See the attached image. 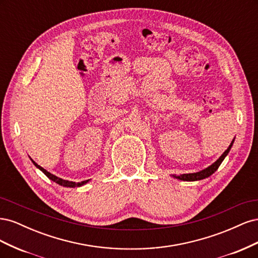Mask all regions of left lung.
<instances>
[{
    "label": "left lung",
    "mask_w": 258,
    "mask_h": 258,
    "mask_svg": "<svg viewBox=\"0 0 258 258\" xmlns=\"http://www.w3.org/2000/svg\"><path fill=\"white\" fill-rule=\"evenodd\" d=\"M232 143H233V141L230 143V145H229V147L227 148V150H226V151L223 153V155L221 156V157L218 158V159L213 163V165H211V166L208 167L207 169L200 171V172L188 173V174H182V175H177V176H175V177L178 178V179H182V181H198V179H202V178H206V177H208V176H210V175H212V174L215 172V171L218 169V167L221 166V163L223 162L224 158H225L226 156H227V154L229 153L230 148H231V146H232Z\"/></svg>",
    "instance_id": "obj_1"
}]
</instances>
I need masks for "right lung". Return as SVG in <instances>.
Masks as SVG:
<instances>
[{"label": "right lung", "mask_w": 258, "mask_h": 258, "mask_svg": "<svg viewBox=\"0 0 258 258\" xmlns=\"http://www.w3.org/2000/svg\"><path fill=\"white\" fill-rule=\"evenodd\" d=\"M33 161V160H32ZM33 163L34 165L40 169L42 172L47 176L48 178H50L51 181H53V182H56L57 184H59V185H61V186H67V187H77V186H82L83 184H85V183H87L88 182V179H86V181H83V182H80V183H75V182H70V181H66V179H62V178H60V177H57L56 175H53V174H51V173H49L48 171H46L44 168H42L41 166H38L37 163H35L34 161H33Z\"/></svg>", "instance_id": "obj_1"}]
</instances>
